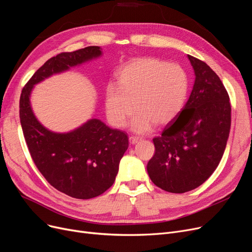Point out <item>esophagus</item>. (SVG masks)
Returning a JSON list of instances; mask_svg holds the SVG:
<instances>
[{
	"instance_id": "1",
	"label": "esophagus",
	"mask_w": 252,
	"mask_h": 252,
	"mask_svg": "<svg viewBox=\"0 0 252 252\" xmlns=\"http://www.w3.org/2000/svg\"><path fill=\"white\" fill-rule=\"evenodd\" d=\"M128 140H129V143L130 144H136L137 142H139L141 140V138L140 137H136V136H130Z\"/></svg>"
}]
</instances>
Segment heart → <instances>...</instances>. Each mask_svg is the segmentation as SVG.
Wrapping results in <instances>:
<instances>
[{"instance_id":"1","label":"heart","mask_w":252,"mask_h":252,"mask_svg":"<svg viewBox=\"0 0 252 252\" xmlns=\"http://www.w3.org/2000/svg\"><path fill=\"white\" fill-rule=\"evenodd\" d=\"M116 79L117 86L108 85L105 93L107 118L115 127H123L135 107L130 126L138 133L172 122L189 90V74L183 67L156 58L130 61L118 71Z\"/></svg>"}]
</instances>
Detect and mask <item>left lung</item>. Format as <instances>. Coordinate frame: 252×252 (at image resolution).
I'll return each instance as SVG.
<instances>
[{
  "label": "left lung",
  "mask_w": 252,
  "mask_h": 252,
  "mask_svg": "<svg viewBox=\"0 0 252 252\" xmlns=\"http://www.w3.org/2000/svg\"><path fill=\"white\" fill-rule=\"evenodd\" d=\"M195 75L189 99L174 122L153 138L147 163L159 189L183 193L200 187L217 168L231 128V103L220 77L206 63L188 56Z\"/></svg>",
  "instance_id": "8db88e82"
}]
</instances>
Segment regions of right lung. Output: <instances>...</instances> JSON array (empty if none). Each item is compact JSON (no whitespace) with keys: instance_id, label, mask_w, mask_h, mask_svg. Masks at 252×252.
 <instances>
[{"instance_id":"add662e5","label":"right lung","mask_w":252,"mask_h":252,"mask_svg":"<svg viewBox=\"0 0 252 252\" xmlns=\"http://www.w3.org/2000/svg\"><path fill=\"white\" fill-rule=\"evenodd\" d=\"M101 56L99 46L62 52L37 70L20 94V124L32 160L54 189L75 199H92L112 187L127 135L96 118L69 133L51 132L38 122L30 96L35 84Z\"/></svg>"}]
</instances>
